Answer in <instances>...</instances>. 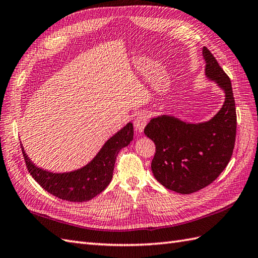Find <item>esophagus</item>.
<instances>
[{"mask_svg": "<svg viewBox=\"0 0 258 258\" xmlns=\"http://www.w3.org/2000/svg\"><path fill=\"white\" fill-rule=\"evenodd\" d=\"M148 119H149V115L145 112H143V113H141V114L137 115L134 119V127H135L136 132L142 133L144 128H145V126H146Z\"/></svg>", "mask_w": 258, "mask_h": 258, "instance_id": "34e87169", "label": "esophagus"}]
</instances>
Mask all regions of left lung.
I'll return each instance as SVG.
<instances>
[{
	"label": "left lung",
	"instance_id": "obj_1",
	"mask_svg": "<svg viewBox=\"0 0 258 258\" xmlns=\"http://www.w3.org/2000/svg\"><path fill=\"white\" fill-rule=\"evenodd\" d=\"M202 55L207 79L224 93L217 114L199 123L161 114L153 117L144 130L156 145L152 161L154 177L165 188L182 195L213 182L229 164L235 143L236 113L231 80L207 47Z\"/></svg>",
	"mask_w": 258,
	"mask_h": 258
}]
</instances>
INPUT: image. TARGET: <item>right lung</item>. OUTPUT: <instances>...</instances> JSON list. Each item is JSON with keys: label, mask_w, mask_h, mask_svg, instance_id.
I'll list each match as a JSON object with an SVG mask.
<instances>
[{"label": "right lung", "mask_w": 258, "mask_h": 258, "mask_svg": "<svg viewBox=\"0 0 258 258\" xmlns=\"http://www.w3.org/2000/svg\"><path fill=\"white\" fill-rule=\"evenodd\" d=\"M133 123L110 137L98 154L81 168L66 172H53L36 166L22 145L23 156L28 171L50 195L71 202H85L102 192L112 180L116 155L133 141Z\"/></svg>", "instance_id": "add662e5"}]
</instances>
